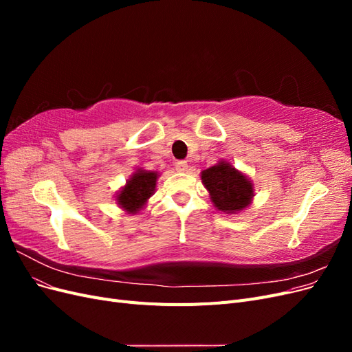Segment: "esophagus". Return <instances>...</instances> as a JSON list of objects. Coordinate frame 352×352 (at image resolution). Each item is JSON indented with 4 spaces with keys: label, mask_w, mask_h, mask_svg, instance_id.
Masks as SVG:
<instances>
[{
    "label": "esophagus",
    "mask_w": 352,
    "mask_h": 352,
    "mask_svg": "<svg viewBox=\"0 0 352 352\" xmlns=\"http://www.w3.org/2000/svg\"><path fill=\"white\" fill-rule=\"evenodd\" d=\"M188 163L186 162H177L176 164H175V168L177 170V172H182V173H185V172H188Z\"/></svg>",
    "instance_id": "34e87169"
}]
</instances>
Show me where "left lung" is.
<instances>
[{"mask_svg":"<svg viewBox=\"0 0 352 352\" xmlns=\"http://www.w3.org/2000/svg\"><path fill=\"white\" fill-rule=\"evenodd\" d=\"M202 185L208 190L214 207L226 214H238L254 198L251 179L236 170L226 160H220L201 172Z\"/></svg>","mask_w":352,"mask_h":352,"instance_id":"left-lung-1","label":"left lung"}]
</instances>
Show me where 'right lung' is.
Wrapping results in <instances>:
<instances>
[{"label": "right lung", "mask_w": 352, "mask_h": 352, "mask_svg": "<svg viewBox=\"0 0 352 352\" xmlns=\"http://www.w3.org/2000/svg\"><path fill=\"white\" fill-rule=\"evenodd\" d=\"M158 176V172L136 168V172L126 180V185L117 192V206L127 214H138L145 208L148 199L154 195Z\"/></svg>", "instance_id": "right-lung-1"}]
</instances>
